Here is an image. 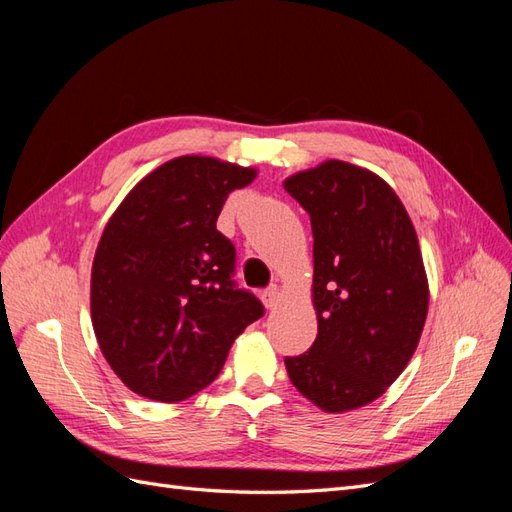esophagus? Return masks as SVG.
<instances>
[{"mask_svg": "<svg viewBox=\"0 0 512 512\" xmlns=\"http://www.w3.org/2000/svg\"><path fill=\"white\" fill-rule=\"evenodd\" d=\"M280 301H282V292L277 288H269V290L262 292V303H265L267 309H277Z\"/></svg>", "mask_w": 512, "mask_h": 512, "instance_id": "1", "label": "esophagus"}]
</instances>
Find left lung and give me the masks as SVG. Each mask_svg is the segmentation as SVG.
<instances>
[{"mask_svg": "<svg viewBox=\"0 0 512 512\" xmlns=\"http://www.w3.org/2000/svg\"><path fill=\"white\" fill-rule=\"evenodd\" d=\"M314 235L318 335L288 356L290 382L314 406L342 414L376 401L421 339L429 282L410 215L371 170L324 160L284 181Z\"/></svg>", "mask_w": 512, "mask_h": 512, "instance_id": "obj_1", "label": "left lung"}]
</instances>
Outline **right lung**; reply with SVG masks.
I'll return each instance as SVG.
<instances>
[{
    "label": "right lung",
    "instance_id": "add662e5",
    "mask_svg": "<svg viewBox=\"0 0 512 512\" xmlns=\"http://www.w3.org/2000/svg\"><path fill=\"white\" fill-rule=\"evenodd\" d=\"M254 166L179 156L138 181L108 218L91 265V324L106 363L136 395L177 404L222 371L262 316L230 280L235 247L215 228Z\"/></svg>",
    "mask_w": 512,
    "mask_h": 512
}]
</instances>
